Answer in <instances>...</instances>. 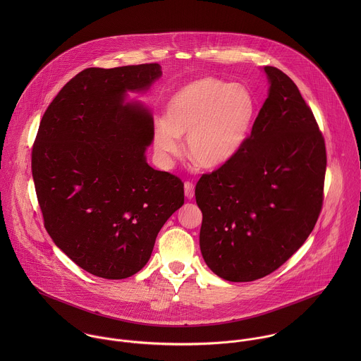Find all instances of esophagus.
Returning a JSON list of instances; mask_svg holds the SVG:
<instances>
[{
	"mask_svg": "<svg viewBox=\"0 0 361 361\" xmlns=\"http://www.w3.org/2000/svg\"><path fill=\"white\" fill-rule=\"evenodd\" d=\"M185 196L189 200L195 197V185L192 182H185Z\"/></svg>",
	"mask_w": 361,
	"mask_h": 361,
	"instance_id": "esophagus-1",
	"label": "esophagus"
}]
</instances>
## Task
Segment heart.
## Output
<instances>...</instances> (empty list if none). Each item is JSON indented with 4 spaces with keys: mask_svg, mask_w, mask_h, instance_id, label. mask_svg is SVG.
Instances as JSON below:
<instances>
[{
    "mask_svg": "<svg viewBox=\"0 0 361 361\" xmlns=\"http://www.w3.org/2000/svg\"><path fill=\"white\" fill-rule=\"evenodd\" d=\"M257 114V103L243 85L218 78H202L179 89L166 103L165 119L155 121V153L169 162L180 154V137L186 153L203 168L229 162L245 145Z\"/></svg>",
    "mask_w": 361,
    "mask_h": 361,
    "instance_id": "heart-1",
    "label": "heart"
}]
</instances>
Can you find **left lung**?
<instances>
[{
	"instance_id": "obj_1",
	"label": "left lung",
	"mask_w": 361,
	"mask_h": 361,
	"mask_svg": "<svg viewBox=\"0 0 361 361\" xmlns=\"http://www.w3.org/2000/svg\"><path fill=\"white\" fill-rule=\"evenodd\" d=\"M269 90L252 133L229 162L196 185L200 250L229 282L259 279L306 242L324 200L322 133L298 86L264 66Z\"/></svg>"
}]
</instances>
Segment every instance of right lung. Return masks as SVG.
<instances>
[{
    "label": "right lung",
    "mask_w": 361,
    "mask_h": 361,
    "mask_svg": "<svg viewBox=\"0 0 361 361\" xmlns=\"http://www.w3.org/2000/svg\"><path fill=\"white\" fill-rule=\"evenodd\" d=\"M158 63L87 68L46 109L32 173L54 243L85 271L123 279L152 257L155 238L185 203L182 180L152 168L153 116L128 93H146Z\"/></svg>",
    "instance_id": "right-lung-1"
}]
</instances>
